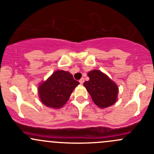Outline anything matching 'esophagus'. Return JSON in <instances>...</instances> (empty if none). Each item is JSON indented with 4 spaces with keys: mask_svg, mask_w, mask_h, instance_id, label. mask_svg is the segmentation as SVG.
Segmentation results:
<instances>
[{
    "mask_svg": "<svg viewBox=\"0 0 154 154\" xmlns=\"http://www.w3.org/2000/svg\"><path fill=\"white\" fill-rule=\"evenodd\" d=\"M79 82H80V84H83V83H84V79H83V78H81V79H80V80H79Z\"/></svg>",
    "mask_w": 154,
    "mask_h": 154,
    "instance_id": "34e87169",
    "label": "esophagus"
}]
</instances>
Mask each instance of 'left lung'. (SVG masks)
<instances>
[{"instance_id": "left-lung-1", "label": "left lung", "mask_w": 154, "mask_h": 154, "mask_svg": "<svg viewBox=\"0 0 154 154\" xmlns=\"http://www.w3.org/2000/svg\"><path fill=\"white\" fill-rule=\"evenodd\" d=\"M89 80L83 83L94 103L100 108L114 104L117 100L119 89L114 82L100 71L94 70L88 73Z\"/></svg>"}]
</instances>
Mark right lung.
Wrapping results in <instances>:
<instances>
[{
  "instance_id": "add662e5",
  "label": "right lung",
  "mask_w": 154,
  "mask_h": 154,
  "mask_svg": "<svg viewBox=\"0 0 154 154\" xmlns=\"http://www.w3.org/2000/svg\"><path fill=\"white\" fill-rule=\"evenodd\" d=\"M79 83L67 71H55L38 87L41 101L48 107L60 108L67 102L74 88Z\"/></svg>"
}]
</instances>
